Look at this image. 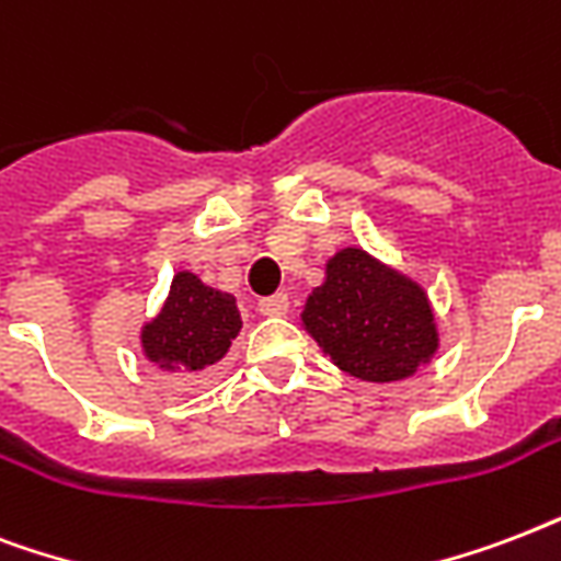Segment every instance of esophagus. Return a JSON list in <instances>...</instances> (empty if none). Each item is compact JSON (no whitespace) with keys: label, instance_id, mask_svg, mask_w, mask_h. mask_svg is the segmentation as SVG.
<instances>
[{"label":"esophagus","instance_id":"esophagus-1","mask_svg":"<svg viewBox=\"0 0 561 561\" xmlns=\"http://www.w3.org/2000/svg\"><path fill=\"white\" fill-rule=\"evenodd\" d=\"M257 310L263 312V316H284V312L289 310V298H286V293H275L268 295V298H260Z\"/></svg>","mask_w":561,"mask_h":561}]
</instances>
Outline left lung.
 Wrapping results in <instances>:
<instances>
[{"instance_id": "8db88e82", "label": "left lung", "mask_w": 561, "mask_h": 561, "mask_svg": "<svg viewBox=\"0 0 561 561\" xmlns=\"http://www.w3.org/2000/svg\"><path fill=\"white\" fill-rule=\"evenodd\" d=\"M301 319L342 371L371 383L410 377L438 345L424 289L359 249L330 260Z\"/></svg>"}]
</instances>
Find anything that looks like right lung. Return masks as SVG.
Listing matches in <instances>:
<instances>
[{
  "mask_svg": "<svg viewBox=\"0 0 561 561\" xmlns=\"http://www.w3.org/2000/svg\"><path fill=\"white\" fill-rule=\"evenodd\" d=\"M242 321L233 295L204 286L190 272L172 280L169 301L142 330V348L151 363L169 371H202L219 363Z\"/></svg>",
  "mask_w": 561,
  "mask_h": 561,
  "instance_id": "1",
  "label": "right lung"
}]
</instances>
